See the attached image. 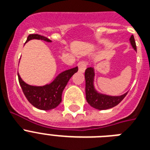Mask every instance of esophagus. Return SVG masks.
Instances as JSON below:
<instances>
[{
    "label": "esophagus",
    "instance_id": "esophagus-1",
    "mask_svg": "<svg viewBox=\"0 0 150 150\" xmlns=\"http://www.w3.org/2000/svg\"><path fill=\"white\" fill-rule=\"evenodd\" d=\"M86 66H87L86 62L84 61H79V62L78 63L79 70V71H81V72H84L85 70H86Z\"/></svg>",
    "mask_w": 150,
    "mask_h": 150
}]
</instances>
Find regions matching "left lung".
Returning a JSON list of instances; mask_svg holds the SVG:
<instances>
[{
    "label": "left lung",
    "mask_w": 150,
    "mask_h": 150,
    "mask_svg": "<svg viewBox=\"0 0 150 150\" xmlns=\"http://www.w3.org/2000/svg\"><path fill=\"white\" fill-rule=\"evenodd\" d=\"M131 44L135 50H137L134 36L132 35L130 38ZM86 79V97L88 103L91 107L98 110H107L115 107L121 103L127 95V93L120 96H110L98 93L93 86L94 69L93 68H88L85 71Z\"/></svg>",
    "instance_id": "8db88e82"
}]
</instances>
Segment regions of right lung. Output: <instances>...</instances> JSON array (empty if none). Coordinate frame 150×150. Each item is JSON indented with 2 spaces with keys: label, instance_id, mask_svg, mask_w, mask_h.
I'll return each instance as SVG.
<instances>
[{
  "label": "right lung",
  "instance_id": "add662e5",
  "mask_svg": "<svg viewBox=\"0 0 150 150\" xmlns=\"http://www.w3.org/2000/svg\"><path fill=\"white\" fill-rule=\"evenodd\" d=\"M43 40L47 42H51L46 36L39 34H30L26 42L30 40ZM78 71V67L71 68L61 73L55 79L44 86H33L26 84L18 74V82L22 87L23 93L33 106L43 110L54 109L58 106L61 102V96L66 85L75 72Z\"/></svg>",
  "mask_w": 150,
  "mask_h": 150
}]
</instances>
